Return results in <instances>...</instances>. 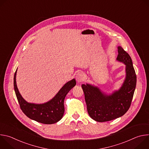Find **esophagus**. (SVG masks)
Masks as SVG:
<instances>
[{"mask_svg":"<svg viewBox=\"0 0 149 149\" xmlns=\"http://www.w3.org/2000/svg\"><path fill=\"white\" fill-rule=\"evenodd\" d=\"M76 80L78 83L82 82L85 80V75L82 72H78L76 75Z\"/></svg>","mask_w":149,"mask_h":149,"instance_id":"1","label":"esophagus"}]
</instances>
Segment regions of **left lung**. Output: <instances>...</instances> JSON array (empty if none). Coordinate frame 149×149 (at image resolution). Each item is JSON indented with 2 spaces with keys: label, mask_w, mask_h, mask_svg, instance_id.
<instances>
[{
  "label": "left lung",
  "mask_w": 149,
  "mask_h": 149,
  "mask_svg": "<svg viewBox=\"0 0 149 149\" xmlns=\"http://www.w3.org/2000/svg\"><path fill=\"white\" fill-rule=\"evenodd\" d=\"M117 61L125 65V78L121 87L107 94L98 87L82 84L89 116L98 122L109 121L123 116L129 109L135 91L137 77L131 57L118 47Z\"/></svg>",
  "instance_id": "8db88e82"
}]
</instances>
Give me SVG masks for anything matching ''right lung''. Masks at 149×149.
<instances>
[{
	"label": "right lung",
	"mask_w": 149,
	"mask_h": 149,
	"mask_svg": "<svg viewBox=\"0 0 149 149\" xmlns=\"http://www.w3.org/2000/svg\"><path fill=\"white\" fill-rule=\"evenodd\" d=\"M16 72L17 70L14 75V90L23 113L31 120L42 124H52L59 121L64 114L63 102L65 98L76 85L75 79L74 78L63 85L54 97L49 101L43 104H35L27 102L20 95L16 85Z\"/></svg>",
	"instance_id": "obj_1"
}]
</instances>
